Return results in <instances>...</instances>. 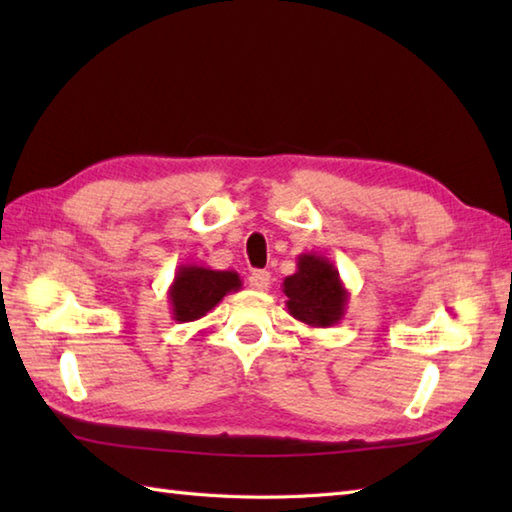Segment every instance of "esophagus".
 Here are the masks:
<instances>
[{
	"label": "esophagus",
	"instance_id": "esophagus-1",
	"mask_svg": "<svg viewBox=\"0 0 512 512\" xmlns=\"http://www.w3.org/2000/svg\"><path fill=\"white\" fill-rule=\"evenodd\" d=\"M248 286L253 288V290H268V286H270V273H268V270H255V273H250Z\"/></svg>",
	"mask_w": 512,
	"mask_h": 512
}]
</instances>
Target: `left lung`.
<instances>
[{"label": "left lung", "mask_w": 512, "mask_h": 512, "mask_svg": "<svg viewBox=\"0 0 512 512\" xmlns=\"http://www.w3.org/2000/svg\"><path fill=\"white\" fill-rule=\"evenodd\" d=\"M281 288L288 297V312L310 328H332L343 319L350 301L339 270L328 257L314 253L297 257L295 275L286 277Z\"/></svg>", "instance_id": "obj_1"}]
</instances>
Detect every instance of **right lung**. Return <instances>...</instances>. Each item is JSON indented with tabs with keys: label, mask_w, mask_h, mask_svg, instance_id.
<instances>
[{
	"label": "right lung",
	"mask_w": 512,
	"mask_h": 512,
	"mask_svg": "<svg viewBox=\"0 0 512 512\" xmlns=\"http://www.w3.org/2000/svg\"><path fill=\"white\" fill-rule=\"evenodd\" d=\"M239 288H242V279L235 270L182 264L167 292L173 319L180 323L198 321L206 312H211L228 292H237Z\"/></svg>",
	"instance_id": "right-lung-1"
}]
</instances>
